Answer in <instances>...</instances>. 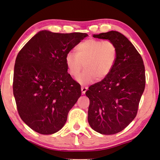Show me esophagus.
I'll use <instances>...</instances> for the list:
<instances>
[{
  "mask_svg": "<svg viewBox=\"0 0 160 160\" xmlns=\"http://www.w3.org/2000/svg\"><path fill=\"white\" fill-rule=\"evenodd\" d=\"M87 90H88V88H86V87H81V92L83 94H85Z\"/></svg>",
  "mask_w": 160,
  "mask_h": 160,
  "instance_id": "obj_1",
  "label": "esophagus"
}]
</instances>
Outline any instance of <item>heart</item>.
Segmentation results:
<instances>
[{"label":"heart","instance_id":"obj_1","mask_svg":"<svg viewBox=\"0 0 160 160\" xmlns=\"http://www.w3.org/2000/svg\"><path fill=\"white\" fill-rule=\"evenodd\" d=\"M75 51L67 53L65 65L69 73L76 77L84 64L85 69L77 77L81 85L91 83L96 77L99 80L105 78L113 69L118 57V47L110 40L89 38L77 45Z\"/></svg>","mask_w":160,"mask_h":160}]
</instances>
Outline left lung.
Wrapping results in <instances>:
<instances>
[{"label": "left lung", "instance_id": "1", "mask_svg": "<svg viewBox=\"0 0 160 160\" xmlns=\"http://www.w3.org/2000/svg\"><path fill=\"white\" fill-rule=\"evenodd\" d=\"M93 37L113 41L118 57L110 73L86 91L90 101L88 122L95 132L113 135L122 132L137 115L146 85L145 67L142 56L122 33L111 31Z\"/></svg>", "mask_w": 160, "mask_h": 160}]
</instances>
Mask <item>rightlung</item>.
I'll list each match as a JSON object with an SVG mask.
<instances>
[{"label":"right lung","mask_w":160,"mask_h":160,"mask_svg":"<svg viewBox=\"0 0 160 160\" xmlns=\"http://www.w3.org/2000/svg\"><path fill=\"white\" fill-rule=\"evenodd\" d=\"M88 36L41 31L18 53L13 94L21 118L35 132L49 135L64 126L81 95V85L67 72L65 56Z\"/></svg>","instance_id":"right-lung-1"}]
</instances>
